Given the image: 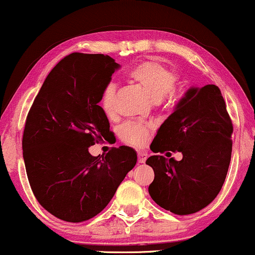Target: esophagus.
Masks as SVG:
<instances>
[{
    "mask_svg": "<svg viewBox=\"0 0 255 255\" xmlns=\"http://www.w3.org/2000/svg\"><path fill=\"white\" fill-rule=\"evenodd\" d=\"M147 157H148V154L144 153V151H138V153H137V159H138V162H140V163L146 162Z\"/></svg>",
    "mask_w": 255,
    "mask_h": 255,
    "instance_id": "esophagus-1",
    "label": "esophagus"
}]
</instances>
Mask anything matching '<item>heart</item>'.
<instances>
[{
    "instance_id": "1",
    "label": "heart",
    "mask_w": 255,
    "mask_h": 255,
    "mask_svg": "<svg viewBox=\"0 0 255 255\" xmlns=\"http://www.w3.org/2000/svg\"><path fill=\"white\" fill-rule=\"evenodd\" d=\"M127 77L149 98L151 101L159 102L167 95L173 99L174 88L178 83V75L174 70L156 61H144L127 73ZM102 111L107 117H113L115 111V86L109 83L106 86L100 99ZM151 125L142 122H128L121 127L120 136L126 143L135 147H142L147 143Z\"/></svg>"
}]
</instances>
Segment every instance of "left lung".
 <instances>
[{
    "instance_id": "left-lung-1",
    "label": "left lung",
    "mask_w": 255,
    "mask_h": 255,
    "mask_svg": "<svg viewBox=\"0 0 255 255\" xmlns=\"http://www.w3.org/2000/svg\"><path fill=\"white\" fill-rule=\"evenodd\" d=\"M233 125L220 89L192 87L161 125L150 144L154 153L181 151L182 160L151 155L154 170L148 187L160 207L178 215L201 211L220 192L232 155Z\"/></svg>"
}]
</instances>
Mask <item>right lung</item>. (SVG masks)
Masks as SVG:
<instances>
[{
    "instance_id": "add662e5",
    "label": "right lung",
    "mask_w": 255,
    "mask_h": 255,
    "mask_svg": "<svg viewBox=\"0 0 255 255\" xmlns=\"http://www.w3.org/2000/svg\"><path fill=\"white\" fill-rule=\"evenodd\" d=\"M119 68L104 54H69L48 74L28 113L22 148L29 183L42 207L61 220L98 215L136 165L130 147L98 156L88 150L112 134L99 102Z\"/></svg>"
}]
</instances>
